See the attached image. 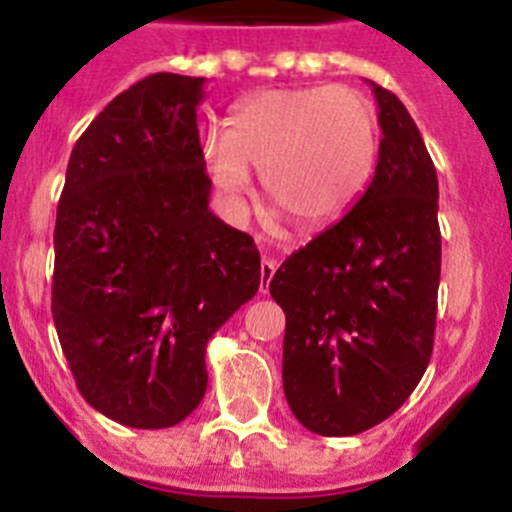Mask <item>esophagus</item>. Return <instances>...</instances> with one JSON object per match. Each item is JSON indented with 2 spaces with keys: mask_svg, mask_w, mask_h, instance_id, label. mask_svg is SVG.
<instances>
[{
  "mask_svg": "<svg viewBox=\"0 0 512 512\" xmlns=\"http://www.w3.org/2000/svg\"><path fill=\"white\" fill-rule=\"evenodd\" d=\"M275 270H278V262L275 260H267L265 257V260L260 262V278L262 283H265L262 285V293H267V285H270V280L275 278Z\"/></svg>",
  "mask_w": 512,
  "mask_h": 512,
  "instance_id": "1",
  "label": "esophagus"
}]
</instances>
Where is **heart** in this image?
Here are the masks:
<instances>
[{
  "instance_id": "obj_1",
  "label": "heart",
  "mask_w": 512,
  "mask_h": 512,
  "mask_svg": "<svg viewBox=\"0 0 512 512\" xmlns=\"http://www.w3.org/2000/svg\"><path fill=\"white\" fill-rule=\"evenodd\" d=\"M222 197L240 209L262 171L267 199L300 229H323L353 209L379 154L376 108L343 85L265 90L234 105L227 131L204 138Z\"/></svg>"
}]
</instances>
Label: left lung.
I'll return each mask as SVG.
<instances>
[{
    "instance_id": "obj_1",
    "label": "left lung",
    "mask_w": 512,
    "mask_h": 512,
    "mask_svg": "<svg viewBox=\"0 0 512 512\" xmlns=\"http://www.w3.org/2000/svg\"><path fill=\"white\" fill-rule=\"evenodd\" d=\"M371 88L384 138L369 189L270 283L285 310V399L323 437H351L391 417L417 389L434 346L437 171L404 103Z\"/></svg>"
}]
</instances>
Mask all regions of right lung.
Instances as JSON below:
<instances>
[{"label": "right lung", "mask_w": 512, "mask_h": 512, "mask_svg": "<svg viewBox=\"0 0 512 512\" xmlns=\"http://www.w3.org/2000/svg\"><path fill=\"white\" fill-rule=\"evenodd\" d=\"M204 78L156 73L105 105L57 204L52 321L80 394L136 429L207 391V343L260 288L255 240L209 212Z\"/></svg>", "instance_id": "right-lung-1"}]
</instances>
